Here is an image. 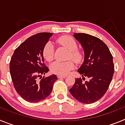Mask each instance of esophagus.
<instances>
[{"instance_id": "1", "label": "esophagus", "mask_w": 125, "mask_h": 125, "mask_svg": "<svg viewBox=\"0 0 125 125\" xmlns=\"http://www.w3.org/2000/svg\"><path fill=\"white\" fill-rule=\"evenodd\" d=\"M66 77V76H65V75H57V78H64Z\"/></svg>"}]
</instances>
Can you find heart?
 <instances>
[{"label":"heart","mask_w":125,"mask_h":125,"mask_svg":"<svg viewBox=\"0 0 125 125\" xmlns=\"http://www.w3.org/2000/svg\"><path fill=\"white\" fill-rule=\"evenodd\" d=\"M57 42L70 51L69 59H73L77 62H79L83 59L81 52L78 49V44L73 37L70 36H62L57 40ZM44 58L47 61H51L54 57V47L51 42H47L43 48ZM74 68V64L71 61L62 62L56 61L51 64L50 69L52 73L59 75L68 74Z\"/></svg>","instance_id":"1"}]
</instances>
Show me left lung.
Segmentation results:
<instances>
[{"label": "left lung", "mask_w": 125, "mask_h": 125, "mask_svg": "<svg viewBox=\"0 0 125 125\" xmlns=\"http://www.w3.org/2000/svg\"><path fill=\"white\" fill-rule=\"evenodd\" d=\"M74 38L83 48L84 61L78 71L70 93L78 101L91 104L101 99L107 91L114 74L113 56L108 46L99 38L85 33H74ZM86 77L89 80L83 82Z\"/></svg>", "instance_id": "obj_1"}]
</instances>
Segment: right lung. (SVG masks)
Returning <instances> with one entry per match:
<instances>
[{"label": "right lung", "instance_id": "1", "mask_svg": "<svg viewBox=\"0 0 125 125\" xmlns=\"http://www.w3.org/2000/svg\"><path fill=\"white\" fill-rule=\"evenodd\" d=\"M52 35L41 32L30 37L15 49L11 58L9 68L14 86L17 93L28 102L37 103L49 96L57 79L55 74L40 77L49 71L44 64L42 51Z\"/></svg>", "mask_w": 125, "mask_h": 125}]
</instances>
